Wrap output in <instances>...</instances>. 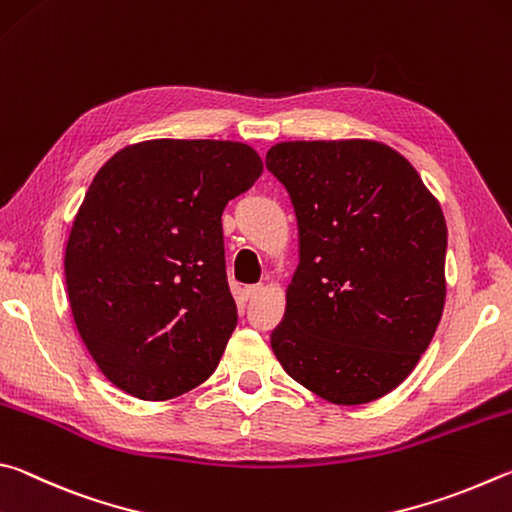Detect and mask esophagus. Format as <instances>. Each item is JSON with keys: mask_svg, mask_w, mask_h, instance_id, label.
Instances as JSON below:
<instances>
[{"mask_svg": "<svg viewBox=\"0 0 512 512\" xmlns=\"http://www.w3.org/2000/svg\"><path fill=\"white\" fill-rule=\"evenodd\" d=\"M261 292H263V285L261 283H258V285H247V288H245L247 299H256Z\"/></svg>", "mask_w": 512, "mask_h": 512, "instance_id": "34e87169", "label": "esophagus"}]
</instances>
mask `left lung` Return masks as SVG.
Here are the masks:
<instances>
[{"label":"left lung","mask_w":512,"mask_h":512,"mask_svg":"<svg viewBox=\"0 0 512 512\" xmlns=\"http://www.w3.org/2000/svg\"><path fill=\"white\" fill-rule=\"evenodd\" d=\"M265 164L290 193L299 227V267L272 330L276 360L335 405L387 396L443 315L441 204L380 141H285Z\"/></svg>","instance_id":"left-lung-1"}]
</instances>
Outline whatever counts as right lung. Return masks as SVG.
<instances>
[{"mask_svg": "<svg viewBox=\"0 0 512 512\" xmlns=\"http://www.w3.org/2000/svg\"><path fill=\"white\" fill-rule=\"evenodd\" d=\"M263 173L238 141L152 139L98 170L71 224V315L98 369L139 400H170L215 371L238 310L222 211Z\"/></svg>", "mask_w": 512, "mask_h": 512, "instance_id": "add662e5", "label": "right lung"}]
</instances>
